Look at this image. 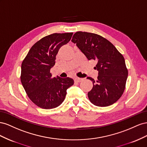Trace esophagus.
Instances as JSON below:
<instances>
[{"label": "esophagus", "mask_w": 147, "mask_h": 147, "mask_svg": "<svg viewBox=\"0 0 147 147\" xmlns=\"http://www.w3.org/2000/svg\"><path fill=\"white\" fill-rule=\"evenodd\" d=\"M83 78H75V81L77 82H80L83 81Z\"/></svg>", "instance_id": "34e87169"}]
</instances>
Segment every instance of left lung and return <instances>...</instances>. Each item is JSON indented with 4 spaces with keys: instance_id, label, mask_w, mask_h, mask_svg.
<instances>
[{
    "instance_id": "left-lung-1",
    "label": "left lung",
    "mask_w": 147,
    "mask_h": 147,
    "mask_svg": "<svg viewBox=\"0 0 147 147\" xmlns=\"http://www.w3.org/2000/svg\"><path fill=\"white\" fill-rule=\"evenodd\" d=\"M71 41L89 60L97 61V80L90 77L93 83L88 92L90 102L95 106L108 107L115 103L122 96L125 88L128 70L124 58L114 45L103 37L91 32L78 31Z\"/></svg>"
}]
</instances>
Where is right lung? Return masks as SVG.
Here are the masks:
<instances>
[{
  "label": "right lung",
  "mask_w": 147,
  "mask_h": 147,
  "mask_svg": "<svg viewBox=\"0 0 147 147\" xmlns=\"http://www.w3.org/2000/svg\"><path fill=\"white\" fill-rule=\"evenodd\" d=\"M73 32L53 33L36 42L22 64L20 79L31 101L43 109L58 107L64 101L66 90L74 84L69 78H52L50 69L55 64L56 55L67 44Z\"/></svg>",
  "instance_id": "add662e5"
}]
</instances>
